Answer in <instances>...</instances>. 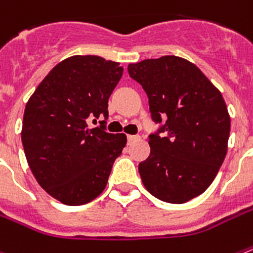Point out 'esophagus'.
<instances>
[{
	"label": "esophagus",
	"mask_w": 253,
	"mask_h": 253,
	"mask_svg": "<svg viewBox=\"0 0 253 253\" xmlns=\"http://www.w3.org/2000/svg\"><path fill=\"white\" fill-rule=\"evenodd\" d=\"M137 139H139V136H136V135H127V141L128 143H132V141H135Z\"/></svg>",
	"instance_id": "1"
}]
</instances>
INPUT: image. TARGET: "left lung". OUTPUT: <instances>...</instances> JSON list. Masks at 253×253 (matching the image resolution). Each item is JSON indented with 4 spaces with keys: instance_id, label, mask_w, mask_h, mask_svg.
Here are the masks:
<instances>
[{
    "instance_id": "8db88e82",
    "label": "left lung",
    "mask_w": 253,
    "mask_h": 253,
    "mask_svg": "<svg viewBox=\"0 0 253 253\" xmlns=\"http://www.w3.org/2000/svg\"><path fill=\"white\" fill-rule=\"evenodd\" d=\"M143 86L152 120L149 157L139 163L146 190L167 203H185L212 184L228 152L230 116L221 92L198 67L167 55L128 65Z\"/></svg>"
}]
</instances>
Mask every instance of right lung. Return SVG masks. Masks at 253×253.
I'll use <instances>...</instances> for the list:
<instances>
[{
	"instance_id": "add662e5",
	"label": "right lung",
	"mask_w": 253,
	"mask_h": 253,
	"mask_svg": "<svg viewBox=\"0 0 253 253\" xmlns=\"http://www.w3.org/2000/svg\"><path fill=\"white\" fill-rule=\"evenodd\" d=\"M120 63L74 55L55 65L25 105L22 143L27 162L46 193L67 206L86 205L107 186L125 133L87 121L108 118V99L122 77ZM96 121V120H94Z\"/></svg>"
}]
</instances>
